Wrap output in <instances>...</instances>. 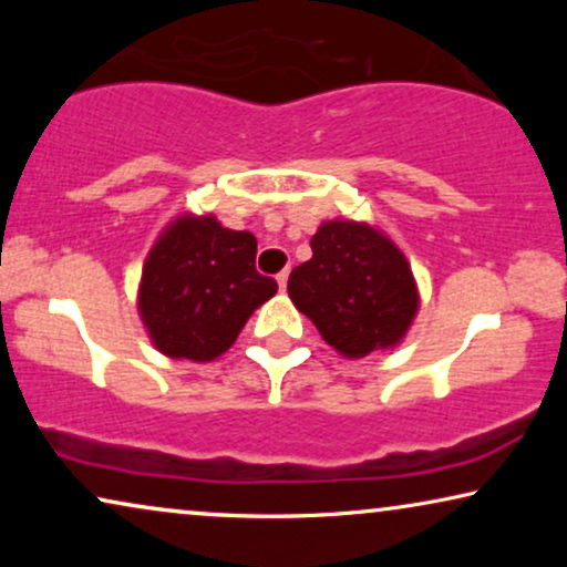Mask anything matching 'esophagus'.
Listing matches in <instances>:
<instances>
[{
    "instance_id": "1",
    "label": "esophagus",
    "mask_w": 567,
    "mask_h": 567,
    "mask_svg": "<svg viewBox=\"0 0 567 567\" xmlns=\"http://www.w3.org/2000/svg\"><path fill=\"white\" fill-rule=\"evenodd\" d=\"M276 281H278V286H281V291H286V284H289V270H281V274L276 276Z\"/></svg>"
}]
</instances>
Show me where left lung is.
<instances>
[{"mask_svg": "<svg viewBox=\"0 0 567 567\" xmlns=\"http://www.w3.org/2000/svg\"><path fill=\"white\" fill-rule=\"evenodd\" d=\"M312 258L289 276V299L346 359L390 351L405 340L421 293L405 252L369 221L317 227Z\"/></svg>", "mask_w": 567, "mask_h": 567, "instance_id": "left-lung-1", "label": "left lung"}]
</instances>
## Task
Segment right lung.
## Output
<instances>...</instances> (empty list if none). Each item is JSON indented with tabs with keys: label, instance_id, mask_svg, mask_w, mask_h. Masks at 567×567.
Here are the masks:
<instances>
[{
	"label": "right lung",
	"instance_id": "1",
	"mask_svg": "<svg viewBox=\"0 0 567 567\" xmlns=\"http://www.w3.org/2000/svg\"><path fill=\"white\" fill-rule=\"evenodd\" d=\"M258 239L221 227L214 214L175 216L152 245L136 309L146 336L169 359L206 363L235 343L278 284L255 270Z\"/></svg>",
	"mask_w": 567,
	"mask_h": 567
}]
</instances>
